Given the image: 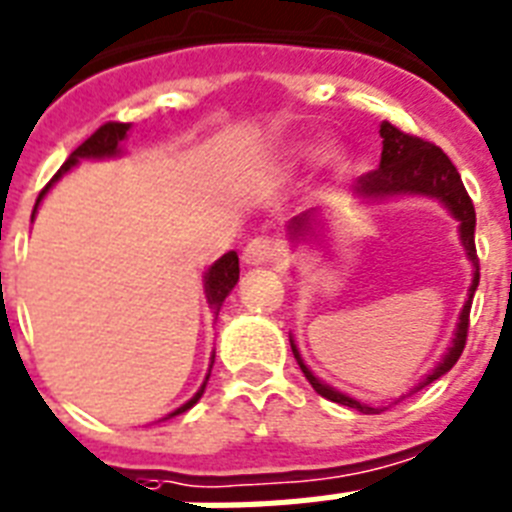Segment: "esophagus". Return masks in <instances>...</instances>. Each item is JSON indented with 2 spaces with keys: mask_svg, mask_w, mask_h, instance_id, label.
Wrapping results in <instances>:
<instances>
[{
  "mask_svg": "<svg viewBox=\"0 0 512 512\" xmlns=\"http://www.w3.org/2000/svg\"><path fill=\"white\" fill-rule=\"evenodd\" d=\"M277 253H280V246L269 238H253L251 243L243 251V261L246 264H269V261L277 259Z\"/></svg>",
  "mask_w": 512,
  "mask_h": 512,
  "instance_id": "1",
  "label": "esophagus"
}]
</instances>
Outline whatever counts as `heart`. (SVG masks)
I'll list each match as a JSON object with an SVG mask.
<instances>
[{
    "label": "heart",
    "mask_w": 512,
    "mask_h": 512,
    "mask_svg": "<svg viewBox=\"0 0 512 512\" xmlns=\"http://www.w3.org/2000/svg\"><path fill=\"white\" fill-rule=\"evenodd\" d=\"M282 159H285L287 167H303V164L314 162L316 149H311V146H293V149H287L282 154ZM332 162H337V156H332Z\"/></svg>",
    "instance_id": "1"
}]
</instances>
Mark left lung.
Returning a JSON list of instances; mask_svg holds the SVG:
<instances>
[{"mask_svg":"<svg viewBox=\"0 0 512 512\" xmlns=\"http://www.w3.org/2000/svg\"><path fill=\"white\" fill-rule=\"evenodd\" d=\"M379 135H382V159H379L377 170L366 172L363 177H358L356 183V193L358 196L366 198H382V196H400V193H416V196H434L439 198L447 209L453 211L455 219L460 222V240H463V246L468 251V259L474 264V285L468 290V301L460 311V322H458V332H455L453 348L447 350L445 358L437 363L432 369V374L424 379V382L418 384L416 390H421L424 384L434 382L442 374L453 369L455 363H458L460 353L466 348V337H468V316H471V301H474L476 287H479V256H476V240H474V230H476V211H474V201L463 188V180H460L458 170H455V164L447 159V154L439 146H434L432 141H424V138H418V135L405 133V130L395 128L392 122H382V128H379ZM314 214H301V217H295L290 222V238L298 240L308 232H314ZM295 361L301 366V371L306 374V379L311 382L322 398L332 400V403L348 405V408H356L361 413H371L377 411V408H369V405H361L358 400L348 398V395H342V392L332 390L327 384H322L319 379L311 374L303 358L298 356V348L293 345ZM413 390V392H416Z\"/></svg>","mask_w":512,"mask_h":512,"instance_id":"1","label":"left lung"}]
</instances>
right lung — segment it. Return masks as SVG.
<instances>
[{"mask_svg": "<svg viewBox=\"0 0 512 512\" xmlns=\"http://www.w3.org/2000/svg\"><path fill=\"white\" fill-rule=\"evenodd\" d=\"M128 130H130L128 122H104V125H101V128L96 130L91 138H86V141L80 143L73 154L67 156V162L59 167L57 175H54L52 180H49V185H46L41 193H38L36 206H38V201L44 198L46 190L52 188L54 180H59V177L65 175V172L70 170V167H73L78 159H86V156H88V159H99V156H114V154H117V151H120V141L125 138V135H128ZM238 277H240V266H238V253H235V251L225 253V256H222V259L211 266L209 272H206V298H209V306L214 308V314H219V308H222L225 298L230 295V290L238 285ZM211 363H214V361H211ZM206 379H209V377H206ZM204 387H206V382L201 384V390H198L196 395L188 400V403L180 405V408H177L172 416H177V413H185L188 408H193V405L198 403V398L204 395Z\"/></svg>", "mask_w": 512, "mask_h": 512, "instance_id": "right-lung-1", "label": "right lung"}]
</instances>
